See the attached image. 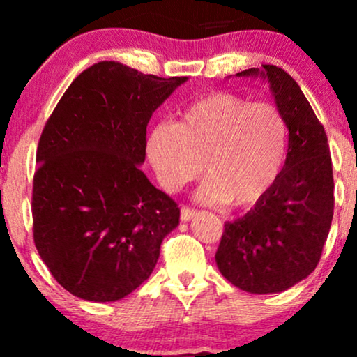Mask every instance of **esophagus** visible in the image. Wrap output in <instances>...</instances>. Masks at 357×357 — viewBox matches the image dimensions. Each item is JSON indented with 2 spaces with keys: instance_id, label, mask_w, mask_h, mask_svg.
Here are the masks:
<instances>
[{
  "instance_id": "1",
  "label": "esophagus",
  "mask_w": 357,
  "mask_h": 357,
  "mask_svg": "<svg viewBox=\"0 0 357 357\" xmlns=\"http://www.w3.org/2000/svg\"><path fill=\"white\" fill-rule=\"evenodd\" d=\"M196 211L195 208H190V206H186V204H183L181 206V220L183 221H190V220H192L196 216Z\"/></svg>"
}]
</instances>
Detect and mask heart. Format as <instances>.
<instances>
[{"label": "heart", "mask_w": 357, "mask_h": 357, "mask_svg": "<svg viewBox=\"0 0 357 357\" xmlns=\"http://www.w3.org/2000/svg\"><path fill=\"white\" fill-rule=\"evenodd\" d=\"M289 124L270 102L231 92L202 97L179 121L149 130L146 153L166 191H178L203 171L198 196L208 203L247 208L260 202L282 173Z\"/></svg>", "instance_id": "obj_1"}]
</instances>
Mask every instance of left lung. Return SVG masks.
<instances>
[{"label": "left lung", "mask_w": 357, "mask_h": 357, "mask_svg": "<svg viewBox=\"0 0 357 357\" xmlns=\"http://www.w3.org/2000/svg\"><path fill=\"white\" fill-rule=\"evenodd\" d=\"M238 77L268 80L289 124L284 169L247 215L225 223L216 265L250 294L284 292L314 272L334 215V178L326 130L297 82L275 65Z\"/></svg>", "instance_id": "obj_1"}]
</instances>
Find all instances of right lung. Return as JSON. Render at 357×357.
<instances>
[{"label": "right lung", "mask_w": 357, "mask_h": 357, "mask_svg": "<svg viewBox=\"0 0 357 357\" xmlns=\"http://www.w3.org/2000/svg\"><path fill=\"white\" fill-rule=\"evenodd\" d=\"M188 77L99 61L72 82L36 149L33 240L75 297L114 302L149 278L179 208L139 169L151 116Z\"/></svg>", "instance_id": "1"}]
</instances>
